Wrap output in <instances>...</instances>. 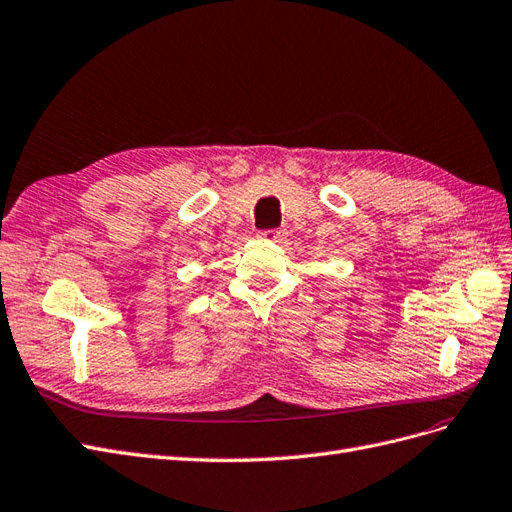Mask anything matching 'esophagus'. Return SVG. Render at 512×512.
<instances>
[{
	"mask_svg": "<svg viewBox=\"0 0 512 512\" xmlns=\"http://www.w3.org/2000/svg\"><path fill=\"white\" fill-rule=\"evenodd\" d=\"M283 232H280V229H263V232H259L257 234V238L259 240H263V242H272V244H276V242H280L283 240Z\"/></svg>",
	"mask_w": 512,
	"mask_h": 512,
	"instance_id": "1",
	"label": "esophagus"
}]
</instances>
